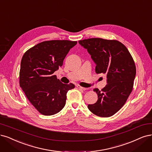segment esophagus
<instances>
[{"mask_svg":"<svg viewBox=\"0 0 152 152\" xmlns=\"http://www.w3.org/2000/svg\"><path fill=\"white\" fill-rule=\"evenodd\" d=\"M77 87L78 88H79V89H80V90H82V91H87V90L88 89L87 88L82 87H81V86H77Z\"/></svg>","mask_w":152,"mask_h":152,"instance_id":"1","label":"esophagus"}]
</instances>
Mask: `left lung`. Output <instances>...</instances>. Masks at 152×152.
<instances>
[{
  "label": "left lung",
  "instance_id": "8db88e82",
  "mask_svg": "<svg viewBox=\"0 0 152 152\" xmlns=\"http://www.w3.org/2000/svg\"><path fill=\"white\" fill-rule=\"evenodd\" d=\"M96 64L97 74H106L107 84L101 91L94 88L98 99L88 108L96 116L107 118L126 102L133 87L136 66L129 51L117 40L90 38L78 41Z\"/></svg>",
  "mask_w": 152,
  "mask_h": 152
}]
</instances>
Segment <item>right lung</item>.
Masks as SVG:
<instances>
[{
	"label": "right lung",
	"instance_id": "add662e5",
	"mask_svg": "<svg viewBox=\"0 0 152 152\" xmlns=\"http://www.w3.org/2000/svg\"><path fill=\"white\" fill-rule=\"evenodd\" d=\"M77 43L69 40L43 41L24 54L19 72V84L29 102L45 116L64 107L66 94L75 87L61 83L53 73L63 65L70 50Z\"/></svg>",
	"mask_w": 152,
	"mask_h": 152
}]
</instances>
